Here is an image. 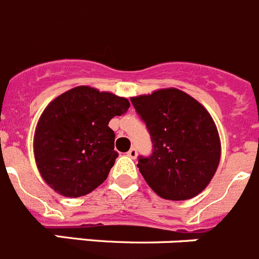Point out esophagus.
Returning <instances> with one entry per match:
<instances>
[{"label": "esophagus", "mask_w": 259, "mask_h": 259, "mask_svg": "<svg viewBox=\"0 0 259 259\" xmlns=\"http://www.w3.org/2000/svg\"><path fill=\"white\" fill-rule=\"evenodd\" d=\"M127 156H129L130 158H137V156H138V151H137V148H130L129 152H127Z\"/></svg>", "instance_id": "34e87169"}]
</instances>
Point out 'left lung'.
<instances>
[{
	"label": "left lung",
	"mask_w": 259,
	"mask_h": 259,
	"mask_svg": "<svg viewBox=\"0 0 259 259\" xmlns=\"http://www.w3.org/2000/svg\"><path fill=\"white\" fill-rule=\"evenodd\" d=\"M130 101L153 143L151 156L138 160L148 186L160 197L173 201L199 195L215 174L221 158L220 134L210 113L174 88Z\"/></svg>",
	"instance_id": "1"
}]
</instances>
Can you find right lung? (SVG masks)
<instances>
[{"label":"right lung","mask_w":259,"mask_h":259,"mask_svg":"<svg viewBox=\"0 0 259 259\" xmlns=\"http://www.w3.org/2000/svg\"><path fill=\"white\" fill-rule=\"evenodd\" d=\"M129 107L126 98L90 86L55 98L34 132V158L44 181L66 197L83 196L101 186L118 156L109 121Z\"/></svg>","instance_id":"right-lung-1"}]
</instances>
